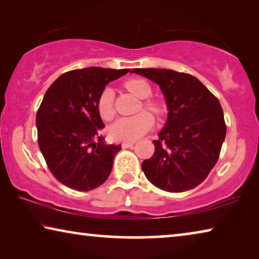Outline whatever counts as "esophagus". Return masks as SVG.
Returning <instances> with one entry per match:
<instances>
[{
  "mask_svg": "<svg viewBox=\"0 0 259 259\" xmlns=\"http://www.w3.org/2000/svg\"><path fill=\"white\" fill-rule=\"evenodd\" d=\"M135 145V142H123L121 144L122 148H133Z\"/></svg>",
  "mask_w": 259,
  "mask_h": 259,
  "instance_id": "esophagus-1",
  "label": "esophagus"
}]
</instances>
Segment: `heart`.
Here are the masks:
<instances>
[{"mask_svg": "<svg viewBox=\"0 0 259 259\" xmlns=\"http://www.w3.org/2000/svg\"><path fill=\"white\" fill-rule=\"evenodd\" d=\"M125 88L138 98L144 99L140 109L144 107L155 115L163 113V106L155 99L148 98L153 94L150 83L142 78H133L125 82ZM97 109L99 115L104 120H111L114 116L113 93L111 89H105L99 95L97 100ZM154 125V119L148 112H140L134 116H123L116 120L109 128V135L115 140L134 142L148 133Z\"/></svg>", "mask_w": 259, "mask_h": 259, "instance_id": "heart-1", "label": "heart"}]
</instances>
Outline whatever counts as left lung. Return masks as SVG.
Returning <instances> with one entry per match:
<instances>
[{"instance_id": "obj_1", "label": "left lung", "mask_w": 259, "mask_h": 259, "mask_svg": "<svg viewBox=\"0 0 259 259\" xmlns=\"http://www.w3.org/2000/svg\"><path fill=\"white\" fill-rule=\"evenodd\" d=\"M131 73L157 83L169 109L159 139L153 140L154 154L142 163L144 174L160 190H192L207 178L221 154L226 124L219 100L191 74L159 68Z\"/></svg>"}]
</instances>
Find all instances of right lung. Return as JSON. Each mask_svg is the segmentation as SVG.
<instances>
[{
    "mask_svg": "<svg viewBox=\"0 0 259 259\" xmlns=\"http://www.w3.org/2000/svg\"><path fill=\"white\" fill-rule=\"evenodd\" d=\"M130 71L88 67L64 73L52 83L36 113L37 143L57 181L87 192L107 181L120 145H105L99 95Z\"/></svg>",
    "mask_w": 259,
    "mask_h": 259,
    "instance_id": "add662e5",
    "label": "right lung"
}]
</instances>
